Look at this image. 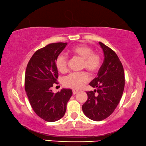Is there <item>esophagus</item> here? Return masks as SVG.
Wrapping results in <instances>:
<instances>
[{
	"instance_id": "1",
	"label": "esophagus",
	"mask_w": 146,
	"mask_h": 146,
	"mask_svg": "<svg viewBox=\"0 0 146 146\" xmlns=\"http://www.w3.org/2000/svg\"><path fill=\"white\" fill-rule=\"evenodd\" d=\"M78 93V91H77V90H73V95H75V94Z\"/></svg>"
}]
</instances>
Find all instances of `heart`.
Instances as JSON below:
<instances>
[{
  "label": "heart",
  "mask_w": 146,
  "mask_h": 146,
  "mask_svg": "<svg viewBox=\"0 0 146 146\" xmlns=\"http://www.w3.org/2000/svg\"><path fill=\"white\" fill-rule=\"evenodd\" d=\"M70 53L73 56L82 60V68L88 70L91 74H95L99 70L101 65V57L99 54L93 52V49L86 44L72 47ZM55 65L57 70L62 73L68 71V58L64 54H60L56 58ZM90 80L88 73L84 72L71 73L64 79V84L66 87L78 90Z\"/></svg>",
  "instance_id": "1"
}]
</instances>
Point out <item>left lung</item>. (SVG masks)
Returning a JSON list of instances; mask_svg holds the SVG:
<instances>
[{
  "label": "left lung",
  "instance_id": "8db88e82",
  "mask_svg": "<svg viewBox=\"0 0 146 146\" xmlns=\"http://www.w3.org/2000/svg\"><path fill=\"white\" fill-rule=\"evenodd\" d=\"M99 44L104 59L97 77L90 83L96 90L86 92L88 100L82 107L86 117L95 121L104 120L112 114L122 98L125 85L124 71L119 58L105 44Z\"/></svg>",
  "mask_w": 146,
  "mask_h": 146
}]
</instances>
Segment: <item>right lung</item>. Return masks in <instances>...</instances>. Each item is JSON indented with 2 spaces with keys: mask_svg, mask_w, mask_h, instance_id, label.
Masks as SVG:
<instances>
[{
  "mask_svg": "<svg viewBox=\"0 0 146 146\" xmlns=\"http://www.w3.org/2000/svg\"><path fill=\"white\" fill-rule=\"evenodd\" d=\"M67 44H48L35 51L27 65V96L35 113L47 122H55L64 117L67 103L73 94L71 89H62L56 93L51 90L54 84H57L58 77L56 58Z\"/></svg>",
  "mask_w": 146,
  "mask_h": 146,
  "instance_id": "add662e5",
  "label": "right lung"
}]
</instances>
